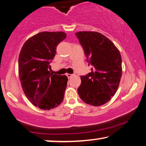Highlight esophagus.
Here are the masks:
<instances>
[{"instance_id":"esophagus-1","label":"esophagus","mask_w":146,"mask_h":146,"mask_svg":"<svg viewBox=\"0 0 146 146\" xmlns=\"http://www.w3.org/2000/svg\"><path fill=\"white\" fill-rule=\"evenodd\" d=\"M72 74H66V76L68 77V78H70L72 76Z\"/></svg>"}]
</instances>
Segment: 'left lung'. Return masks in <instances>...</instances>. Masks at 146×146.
Segmentation results:
<instances>
[{
  "label": "left lung",
  "instance_id": "1",
  "mask_svg": "<svg viewBox=\"0 0 146 146\" xmlns=\"http://www.w3.org/2000/svg\"><path fill=\"white\" fill-rule=\"evenodd\" d=\"M83 48L91 72L81 76L78 88L82 100L94 106H100L110 100L118 88L122 74L121 58L112 42L96 32H78L75 34Z\"/></svg>",
  "mask_w": 146,
  "mask_h": 146
}]
</instances>
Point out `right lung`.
Listing matches in <instances>:
<instances>
[{"instance_id":"right-lung-1","label":"right lung","mask_w":146,"mask_h":146,"mask_svg":"<svg viewBox=\"0 0 146 146\" xmlns=\"http://www.w3.org/2000/svg\"><path fill=\"white\" fill-rule=\"evenodd\" d=\"M66 38L63 32H42L28 39L20 52L19 74L30 102L42 110H50L63 101L68 78L48 69L58 44Z\"/></svg>"}]
</instances>
